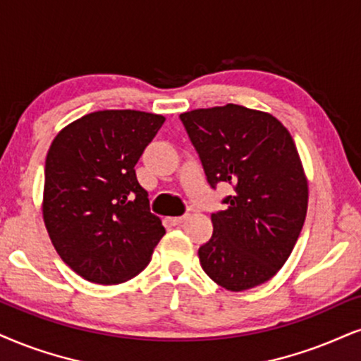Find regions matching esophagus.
<instances>
[{
	"label": "esophagus",
	"instance_id": "1",
	"mask_svg": "<svg viewBox=\"0 0 361 361\" xmlns=\"http://www.w3.org/2000/svg\"><path fill=\"white\" fill-rule=\"evenodd\" d=\"M188 217H189V214H184V216H177V217H171V222L173 226H177V224H182V222L184 221H188Z\"/></svg>",
	"mask_w": 361,
	"mask_h": 361
}]
</instances>
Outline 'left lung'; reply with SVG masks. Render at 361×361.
<instances>
[{
	"label": "left lung",
	"instance_id": "8db88e82",
	"mask_svg": "<svg viewBox=\"0 0 361 361\" xmlns=\"http://www.w3.org/2000/svg\"><path fill=\"white\" fill-rule=\"evenodd\" d=\"M212 189L229 182L211 214L199 261L229 291L259 286L283 268L303 229L308 182L293 137L273 115L228 104L180 114Z\"/></svg>",
	"mask_w": 361,
	"mask_h": 361
}]
</instances>
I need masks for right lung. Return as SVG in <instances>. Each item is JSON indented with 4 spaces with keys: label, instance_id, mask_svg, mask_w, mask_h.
Segmentation results:
<instances>
[{
    "label": "right lung",
    "instance_id": "1",
    "mask_svg": "<svg viewBox=\"0 0 361 361\" xmlns=\"http://www.w3.org/2000/svg\"><path fill=\"white\" fill-rule=\"evenodd\" d=\"M166 118L100 110L66 126L44 162L43 221L66 264L87 281L118 284L149 264L166 234L135 164Z\"/></svg>",
    "mask_w": 361,
    "mask_h": 361
}]
</instances>
